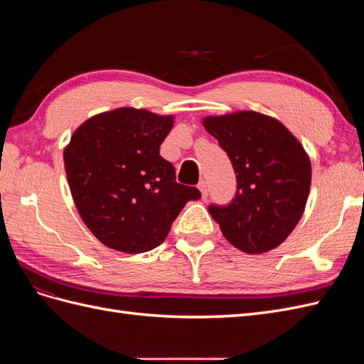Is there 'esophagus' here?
Wrapping results in <instances>:
<instances>
[{
  "instance_id": "34e87169",
  "label": "esophagus",
  "mask_w": 364,
  "mask_h": 364,
  "mask_svg": "<svg viewBox=\"0 0 364 364\" xmlns=\"http://www.w3.org/2000/svg\"><path fill=\"white\" fill-rule=\"evenodd\" d=\"M197 188H199L200 193H202V199H206V197H208V186H206V182H205V181H200L199 185H197Z\"/></svg>"
}]
</instances>
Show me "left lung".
Wrapping results in <instances>:
<instances>
[{"label":"left lung","mask_w":364,"mask_h":364,"mask_svg":"<svg viewBox=\"0 0 364 364\" xmlns=\"http://www.w3.org/2000/svg\"><path fill=\"white\" fill-rule=\"evenodd\" d=\"M205 129L232 164L237 191L209 214L234 247L262 253L278 247L299 222L311 185L301 142L278 119L253 111L208 117Z\"/></svg>","instance_id":"left-lung-1"}]
</instances>
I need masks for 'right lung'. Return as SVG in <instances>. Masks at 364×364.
<instances>
[{"label": "right lung", "instance_id": "1", "mask_svg": "<svg viewBox=\"0 0 364 364\" xmlns=\"http://www.w3.org/2000/svg\"><path fill=\"white\" fill-rule=\"evenodd\" d=\"M173 117L121 107L95 115L74 132L63 161L79 214L107 247L141 253L158 247L194 186L176 182L159 155Z\"/></svg>", "mask_w": 364, "mask_h": 364}]
</instances>
